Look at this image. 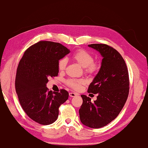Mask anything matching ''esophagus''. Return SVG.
Instances as JSON below:
<instances>
[{
  "instance_id": "esophagus-1",
  "label": "esophagus",
  "mask_w": 148,
  "mask_h": 148,
  "mask_svg": "<svg viewBox=\"0 0 148 148\" xmlns=\"http://www.w3.org/2000/svg\"><path fill=\"white\" fill-rule=\"evenodd\" d=\"M69 96L70 97H75L76 96H77V94L75 93V92H70Z\"/></svg>"
}]
</instances>
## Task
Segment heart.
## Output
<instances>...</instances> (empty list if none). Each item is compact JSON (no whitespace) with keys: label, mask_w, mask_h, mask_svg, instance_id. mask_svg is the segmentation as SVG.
<instances>
[{"label":"heart","mask_w":148,"mask_h":148,"mask_svg":"<svg viewBox=\"0 0 148 148\" xmlns=\"http://www.w3.org/2000/svg\"><path fill=\"white\" fill-rule=\"evenodd\" d=\"M72 58L74 60L80 65L84 67L85 72L88 74H95L99 69V66L97 63L94 61V57L91 53L84 51L83 49H79L73 53ZM67 61L66 59L63 58L58 62V69L59 71H63L65 70ZM85 83L84 80L82 79L70 78L66 81V84L71 88L75 90H79L82 86Z\"/></svg>","instance_id":"heart-1"}]
</instances>
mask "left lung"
Segmentation results:
<instances>
[{
  "label": "left lung",
  "mask_w": 148,
  "mask_h": 148,
  "mask_svg": "<svg viewBox=\"0 0 148 148\" xmlns=\"http://www.w3.org/2000/svg\"><path fill=\"white\" fill-rule=\"evenodd\" d=\"M99 51L103 59L101 69L89 86V93L97 94V100L81 95L83 104L79 110L82 123L99 128L117 117L126 102L130 82L127 66L122 56L112 47L105 44L88 45Z\"/></svg>",
  "instance_id": "left-lung-1"
}]
</instances>
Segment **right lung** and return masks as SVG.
<instances>
[{"mask_svg": "<svg viewBox=\"0 0 148 148\" xmlns=\"http://www.w3.org/2000/svg\"><path fill=\"white\" fill-rule=\"evenodd\" d=\"M69 52L60 43L40 41L26 49L20 60L15 82L16 92L25 112L39 124L54 122L60 106L68 99L65 89L52 92L46 83L49 77L58 75V62Z\"/></svg>", "mask_w": 148, "mask_h": 148, "instance_id": "right-lung-1", "label": "right lung"}]
</instances>
